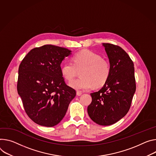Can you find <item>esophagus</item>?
<instances>
[{"instance_id": "1", "label": "esophagus", "mask_w": 156, "mask_h": 156, "mask_svg": "<svg viewBox=\"0 0 156 156\" xmlns=\"http://www.w3.org/2000/svg\"><path fill=\"white\" fill-rule=\"evenodd\" d=\"M82 94V92L81 91H76V95L77 96H81Z\"/></svg>"}]
</instances>
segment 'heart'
<instances>
[{"label":"heart","instance_id":"b5f03b06","mask_svg":"<svg viewBox=\"0 0 156 156\" xmlns=\"http://www.w3.org/2000/svg\"><path fill=\"white\" fill-rule=\"evenodd\" d=\"M72 62H65L61 66V73L65 80L70 82L75 78L78 71L80 78L71 83V87L76 90H89L100 88L106 83L111 75L109 62L93 51L83 50L76 53L72 57Z\"/></svg>","mask_w":156,"mask_h":156}]
</instances>
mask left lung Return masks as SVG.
<instances>
[{
  "label": "left lung",
  "instance_id": "obj_1",
  "mask_svg": "<svg viewBox=\"0 0 156 156\" xmlns=\"http://www.w3.org/2000/svg\"><path fill=\"white\" fill-rule=\"evenodd\" d=\"M111 65V75L103 88L91 93L88 106L90 118L96 124L109 126L122 119L129 111L136 91L134 63L122 48L103 44Z\"/></svg>",
  "mask_w": 156,
  "mask_h": 156
}]
</instances>
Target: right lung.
Returning <instances> with one entry per match:
<instances>
[{"mask_svg":"<svg viewBox=\"0 0 156 156\" xmlns=\"http://www.w3.org/2000/svg\"><path fill=\"white\" fill-rule=\"evenodd\" d=\"M70 54L67 48L45 45L31 50L19 65L18 94L27 115L37 124H58L76 96L61 73L60 65Z\"/></svg>","mask_w":156,"mask_h":156,"instance_id":"1","label":"right lung"}]
</instances>
